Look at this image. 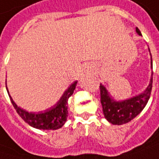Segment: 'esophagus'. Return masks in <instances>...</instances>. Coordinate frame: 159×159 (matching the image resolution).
Segmentation results:
<instances>
[{
    "mask_svg": "<svg viewBox=\"0 0 159 159\" xmlns=\"http://www.w3.org/2000/svg\"><path fill=\"white\" fill-rule=\"evenodd\" d=\"M91 70V66H85V71H89Z\"/></svg>",
    "mask_w": 159,
    "mask_h": 159,
    "instance_id": "1",
    "label": "esophagus"
}]
</instances>
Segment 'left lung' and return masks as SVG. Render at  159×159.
<instances>
[{
	"label": "left lung",
	"instance_id": "8db88e82",
	"mask_svg": "<svg viewBox=\"0 0 159 159\" xmlns=\"http://www.w3.org/2000/svg\"><path fill=\"white\" fill-rule=\"evenodd\" d=\"M136 31L139 33V35L141 36V33L138 28H136ZM152 82L153 76L151 77L150 83L143 93L122 102H115L114 100H112V98L109 96V93L105 87L101 84L100 100L105 119L114 125H122L133 120L137 115H139L141 112V111L148 103V101L151 94Z\"/></svg>",
	"mask_w": 159,
	"mask_h": 159
}]
</instances>
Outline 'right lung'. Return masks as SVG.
I'll return each instance as SVG.
<instances>
[{"mask_svg":"<svg viewBox=\"0 0 159 159\" xmlns=\"http://www.w3.org/2000/svg\"><path fill=\"white\" fill-rule=\"evenodd\" d=\"M77 82L72 84L68 89L66 91L60 101L54 105L52 108L48 109L45 111L40 112H28L16 105L12 98L9 94L11 102L13 107L18 112V114L29 125L39 129H57L65 124L66 121V118L68 114L67 111V102L68 99L74 93Z\"/></svg>","mask_w":159,"mask_h":159,"instance_id":"obj_1","label":"right lung"}]
</instances>
